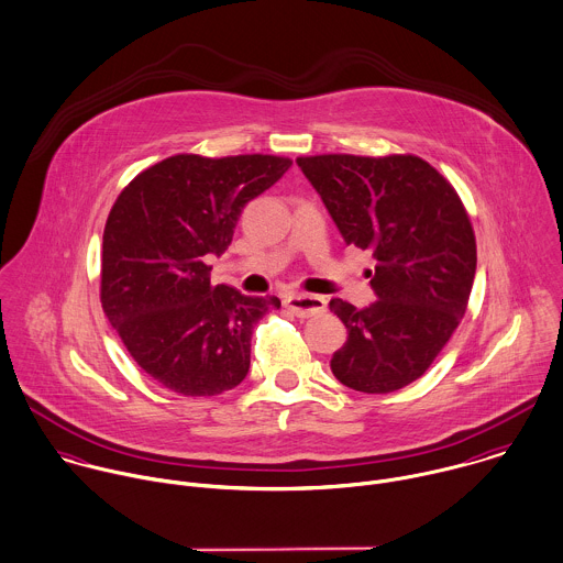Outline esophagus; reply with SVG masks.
Here are the masks:
<instances>
[{
	"instance_id": "obj_1",
	"label": "esophagus",
	"mask_w": 563,
	"mask_h": 563,
	"mask_svg": "<svg viewBox=\"0 0 563 563\" xmlns=\"http://www.w3.org/2000/svg\"><path fill=\"white\" fill-rule=\"evenodd\" d=\"M285 307L298 318H309L327 311V300L322 296H311V294H291L285 298Z\"/></svg>"
}]
</instances>
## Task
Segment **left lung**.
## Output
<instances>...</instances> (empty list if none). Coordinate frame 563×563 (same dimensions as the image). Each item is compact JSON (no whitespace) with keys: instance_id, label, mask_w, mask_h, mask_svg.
Listing matches in <instances>:
<instances>
[{"instance_id":"left-lung-1","label":"left lung","mask_w":563,"mask_h":563,"mask_svg":"<svg viewBox=\"0 0 563 563\" xmlns=\"http://www.w3.org/2000/svg\"><path fill=\"white\" fill-rule=\"evenodd\" d=\"M296 164L311 181L346 245L377 261V300L331 311L346 344L333 353L340 384L368 395L419 379L465 316L476 276V236L452 184L417 155H316Z\"/></svg>"}]
</instances>
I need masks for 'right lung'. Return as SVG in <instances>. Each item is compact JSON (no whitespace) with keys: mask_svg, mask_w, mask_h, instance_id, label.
Here are the masks:
<instances>
[{"mask_svg":"<svg viewBox=\"0 0 563 563\" xmlns=\"http://www.w3.org/2000/svg\"><path fill=\"white\" fill-rule=\"evenodd\" d=\"M291 166L276 155H173L115 199L102 234L100 302L137 366L184 397L236 388L256 322L280 307L210 285L247 201Z\"/></svg>","mask_w":563,"mask_h":563,"instance_id":"add662e5","label":"right lung"}]
</instances>
